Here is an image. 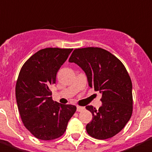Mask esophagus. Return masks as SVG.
Instances as JSON below:
<instances>
[{
	"label": "esophagus",
	"mask_w": 152,
	"mask_h": 152,
	"mask_svg": "<svg viewBox=\"0 0 152 152\" xmlns=\"http://www.w3.org/2000/svg\"><path fill=\"white\" fill-rule=\"evenodd\" d=\"M77 112H82L85 109V108L83 107V106H77Z\"/></svg>",
	"instance_id": "1"
}]
</instances>
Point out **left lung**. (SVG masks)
<instances>
[{
	"instance_id": "1",
	"label": "left lung",
	"mask_w": 152,
	"mask_h": 152,
	"mask_svg": "<svg viewBox=\"0 0 152 152\" xmlns=\"http://www.w3.org/2000/svg\"><path fill=\"white\" fill-rule=\"evenodd\" d=\"M85 72L89 86L99 91L102 106L86 109L92 119L87 133L96 139L112 138L125 126L132 114V84L123 63L113 54L99 47L75 49L69 60Z\"/></svg>"
}]
</instances>
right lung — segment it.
Listing matches in <instances>:
<instances>
[{
  "instance_id": "1",
  "label": "right lung",
  "mask_w": 152,
  "mask_h": 152,
  "mask_svg": "<svg viewBox=\"0 0 152 152\" xmlns=\"http://www.w3.org/2000/svg\"><path fill=\"white\" fill-rule=\"evenodd\" d=\"M72 49L45 48L30 56L20 71L15 93L20 118L26 129L38 139L62 136L76 107L52 99L50 87L58 70Z\"/></svg>"
}]
</instances>
